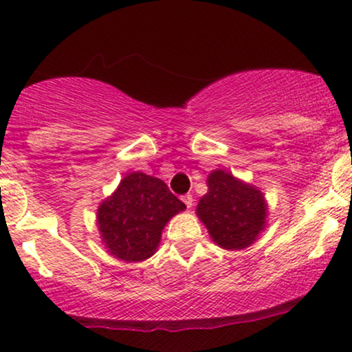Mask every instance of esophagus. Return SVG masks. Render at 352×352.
Wrapping results in <instances>:
<instances>
[{
    "mask_svg": "<svg viewBox=\"0 0 352 352\" xmlns=\"http://www.w3.org/2000/svg\"><path fill=\"white\" fill-rule=\"evenodd\" d=\"M182 200H184L185 205H187V208H190V206L193 205V198H192V195H185V197H182Z\"/></svg>",
    "mask_w": 352,
    "mask_h": 352,
    "instance_id": "34e87169",
    "label": "esophagus"
}]
</instances>
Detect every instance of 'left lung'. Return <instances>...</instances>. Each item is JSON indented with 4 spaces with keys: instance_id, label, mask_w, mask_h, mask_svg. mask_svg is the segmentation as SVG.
I'll return each instance as SVG.
<instances>
[{
    "instance_id": "obj_1",
    "label": "left lung",
    "mask_w": 352,
    "mask_h": 352,
    "mask_svg": "<svg viewBox=\"0 0 352 352\" xmlns=\"http://www.w3.org/2000/svg\"><path fill=\"white\" fill-rule=\"evenodd\" d=\"M210 192L198 203L197 214L214 243L224 249H244L265 224V200L259 190L217 170L208 177Z\"/></svg>"
}]
</instances>
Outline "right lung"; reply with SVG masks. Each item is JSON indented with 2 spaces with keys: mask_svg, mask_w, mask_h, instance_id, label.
<instances>
[{
  "mask_svg": "<svg viewBox=\"0 0 352 352\" xmlns=\"http://www.w3.org/2000/svg\"><path fill=\"white\" fill-rule=\"evenodd\" d=\"M184 210V203L162 180L133 172L101 203V238L113 256L128 262L144 261L157 249L165 223Z\"/></svg>",
  "mask_w": 352,
  "mask_h": 352,
  "instance_id": "obj_1",
  "label": "right lung"
}]
</instances>
